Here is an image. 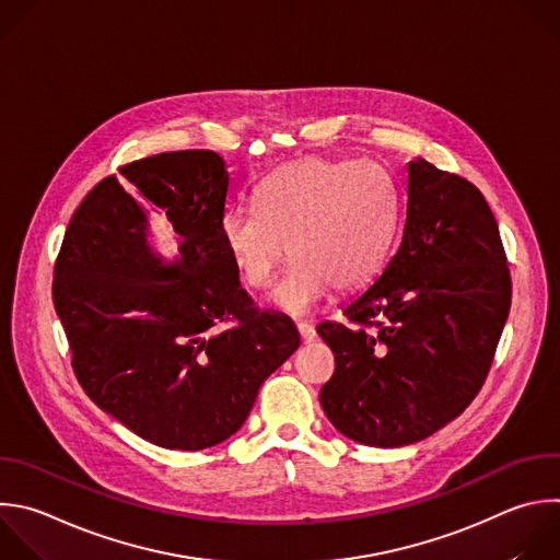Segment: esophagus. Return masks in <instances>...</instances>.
Returning a JSON list of instances; mask_svg holds the SVG:
<instances>
[{
	"mask_svg": "<svg viewBox=\"0 0 560 560\" xmlns=\"http://www.w3.org/2000/svg\"><path fill=\"white\" fill-rule=\"evenodd\" d=\"M296 331H299L303 342H312L316 338V331H314V327L310 323H296Z\"/></svg>",
	"mask_w": 560,
	"mask_h": 560,
	"instance_id": "obj_1",
	"label": "esophagus"
}]
</instances>
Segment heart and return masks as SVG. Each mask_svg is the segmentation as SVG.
<instances>
[{
    "label": "heart",
    "instance_id": "b5f03b06",
    "mask_svg": "<svg viewBox=\"0 0 560 560\" xmlns=\"http://www.w3.org/2000/svg\"><path fill=\"white\" fill-rule=\"evenodd\" d=\"M400 224L392 177L374 164L303 158L272 171L255 207L229 209L222 242L253 290L272 283L294 257L270 301L290 314L312 312L331 290H358L383 268Z\"/></svg>",
    "mask_w": 560,
    "mask_h": 560
}]
</instances>
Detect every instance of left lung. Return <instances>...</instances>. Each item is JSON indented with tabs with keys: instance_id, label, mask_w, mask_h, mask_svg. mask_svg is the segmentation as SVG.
Returning a JSON list of instances; mask_svg holds the SVG:
<instances>
[{
	"instance_id": "1",
	"label": "left lung",
	"mask_w": 560,
	"mask_h": 560,
	"mask_svg": "<svg viewBox=\"0 0 560 560\" xmlns=\"http://www.w3.org/2000/svg\"><path fill=\"white\" fill-rule=\"evenodd\" d=\"M512 281L494 215L462 175L409 162L402 242L351 299L349 323L325 320L334 351L320 407L349 440L420 442L475 400L508 320Z\"/></svg>"
}]
</instances>
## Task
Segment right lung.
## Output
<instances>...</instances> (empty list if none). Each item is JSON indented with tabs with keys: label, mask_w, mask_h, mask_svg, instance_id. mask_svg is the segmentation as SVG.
I'll use <instances>...</instances> for the list:
<instances>
[{
	"label": "right lung",
	"mask_w": 560,
	"mask_h": 560,
	"mask_svg": "<svg viewBox=\"0 0 560 560\" xmlns=\"http://www.w3.org/2000/svg\"><path fill=\"white\" fill-rule=\"evenodd\" d=\"M226 160L168 151L120 166L74 211L52 299L83 392L138 438L202 451L246 422L259 387L299 347L288 316L240 285L220 222ZM149 208L180 237L164 262L145 242Z\"/></svg>",
	"instance_id": "1"
}]
</instances>
